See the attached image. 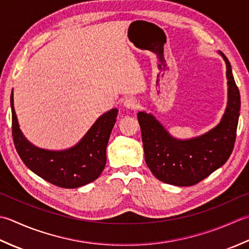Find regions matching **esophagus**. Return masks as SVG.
<instances>
[{"mask_svg":"<svg viewBox=\"0 0 249 249\" xmlns=\"http://www.w3.org/2000/svg\"><path fill=\"white\" fill-rule=\"evenodd\" d=\"M124 107L128 108V109H136V108L139 107L138 101H136V100L133 99V98L125 99V100L124 101Z\"/></svg>","mask_w":249,"mask_h":249,"instance_id":"obj_1","label":"esophagus"}]
</instances>
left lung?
Wrapping results in <instances>:
<instances>
[{"label": "left lung", "mask_w": 249, "mask_h": 249, "mask_svg": "<svg viewBox=\"0 0 249 249\" xmlns=\"http://www.w3.org/2000/svg\"><path fill=\"white\" fill-rule=\"evenodd\" d=\"M227 68L228 102L220 123L206 133L189 140L172 136L153 114L139 111L145 162L157 178L174 186H192L224 165L234 147L241 96L229 60Z\"/></svg>", "instance_id": "1"}]
</instances>
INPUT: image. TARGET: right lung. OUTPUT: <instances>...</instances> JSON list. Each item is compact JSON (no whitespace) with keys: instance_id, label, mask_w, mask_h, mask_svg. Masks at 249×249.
I'll return each instance as SVG.
<instances>
[{"instance_id":"1","label":"right lung","mask_w":249,"mask_h":249,"mask_svg":"<svg viewBox=\"0 0 249 249\" xmlns=\"http://www.w3.org/2000/svg\"><path fill=\"white\" fill-rule=\"evenodd\" d=\"M13 140L23 163L33 173L61 188H78L95 180L106 164V147L118 109L106 111L95 120L77 144L63 150L39 148L29 142L19 128L11 94Z\"/></svg>"}]
</instances>
